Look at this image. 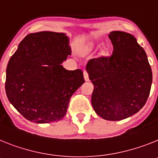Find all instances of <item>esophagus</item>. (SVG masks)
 I'll return each instance as SVG.
<instances>
[{"label":"esophagus","instance_id":"1","mask_svg":"<svg viewBox=\"0 0 158 158\" xmlns=\"http://www.w3.org/2000/svg\"><path fill=\"white\" fill-rule=\"evenodd\" d=\"M83 76H84V79L85 81H88L89 80V75H88V73H87V71H85L84 72H83Z\"/></svg>","mask_w":158,"mask_h":158}]
</instances>
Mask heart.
<instances>
[{"label":"heart","instance_id":"b5f03b06","mask_svg":"<svg viewBox=\"0 0 158 158\" xmlns=\"http://www.w3.org/2000/svg\"><path fill=\"white\" fill-rule=\"evenodd\" d=\"M90 49H91V48H90Z\"/></svg>","mask_w":158,"mask_h":158}]
</instances>
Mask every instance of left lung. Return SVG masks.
I'll return each mask as SVG.
<instances>
[{
	"label": "left lung",
	"instance_id": "left-lung-1",
	"mask_svg": "<svg viewBox=\"0 0 158 158\" xmlns=\"http://www.w3.org/2000/svg\"><path fill=\"white\" fill-rule=\"evenodd\" d=\"M110 57L90 60L86 66L94 84L91 104L103 119L120 121L138 113L151 89V67L145 50L130 33L113 31Z\"/></svg>",
	"mask_w": 158,
	"mask_h": 158
}]
</instances>
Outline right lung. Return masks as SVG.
Here are the masks:
<instances>
[{
    "instance_id": "obj_1",
    "label": "right lung",
    "mask_w": 158,
    "mask_h": 158,
    "mask_svg": "<svg viewBox=\"0 0 158 158\" xmlns=\"http://www.w3.org/2000/svg\"><path fill=\"white\" fill-rule=\"evenodd\" d=\"M65 33L40 31L26 35L9 60L5 91L11 104L30 122H58L70 98L84 83L80 69L61 65L71 56Z\"/></svg>"
}]
</instances>
